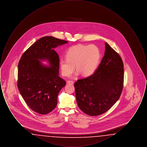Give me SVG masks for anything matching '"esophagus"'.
Returning a JSON list of instances; mask_svg holds the SVG:
<instances>
[{
  "label": "esophagus",
  "instance_id": "esophagus-1",
  "mask_svg": "<svg viewBox=\"0 0 147 147\" xmlns=\"http://www.w3.org/2000/svg\"><path fill=\"white\" fill-rule=\"evenodd\" d=\"M67 83L69 84H73L74 82H73V81H71V80H68Z\"/></svg>",
  "mask_w": 147,
  "mask_h": 147
}]
</instances>
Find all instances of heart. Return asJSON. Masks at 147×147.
<instances>
[{
    "label": "heart",
    "instance_id": "obj_1",
    "mask_svg": "<svg viewBox=\"0 0 147 147\" xmlns=\"http://www.w3.org/2000/svg\"><path fill=\"white\" fill-rule=\"evenodd\" d=\"M66 59L60 61L62 74L64 77H69L75 69V77L81 73L85 76H90L98 68L101 59V52L94 45H78L70 47L67 51Z\"/></svg>",
    "mask_w": 147,
    "mask_h": 147
}]
</instances>
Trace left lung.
<instances>
[{"mask_svg":"<svg viewBox=\"0 0 147 147\" xmlns=\"http://www.w3.org/2000/svg\"><path fill=\"white\" fill-rule=\"evenodd\" d=\"M105 45L104 56L94 73L74 85L79 109L91 116L108 111L117 101L123 89L122 60L107 42Z\"/></svg>","mask_w":147,"mask_h":147,"instance_id":"8db88e82","label":"left lung"}]
</instances>
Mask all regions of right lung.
<instances>
[{
  "label": "right lung",
  "instance_id": "obj_1",
  "mask_svg": "<svg viewBox=\"0 0 147 147\" xmlns=\"http://www.w3.org/2000/svg\"><path fill=\"white\" fill-rule=\"evenodd\" d=\"M67 43L53 36H45L32 44L21 57L18 86L26 104L35 112L45 115L57 105L58 95L65 82L59 77V59L54 49Z\"/></svg>",
  "mask_w": 147,
  "mask_h": 147
}]
</instances>
